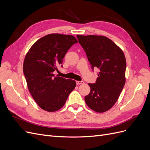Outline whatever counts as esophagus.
<instances>
[{"mask_svg":"<svg viewBox=\"0 0 150 150\" xmlns=\"http://www.w3.org/2000/svg\"><path fill=\"white\" fill-rule=\"evenodd\" d=\"M84 84V81H76V84L77 85H79V84Z\"/></svg>","mask_w":150,"mask_h":150,"instance_id":"obj_1","label":"esophagus"}]
</instances>
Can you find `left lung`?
<instances>
[{
    "label": "left lung",
    "instance_id": "8db88e82",
    "mask_svg": "<svg viewBox=\"0 0 150 150\" xmlns=\"http://www.w3.org/2000/svg\"><path fill=\"white\" fill-rule=\"evenodd\" d=\"M93 69L98 68L95 83L84 98L88 106L98 112L111 109L118 99L126 82V62L122 50L111 39L102 35H77Z\"/></svg>",
    "mask_w": 150,
    "mask_h": 150
}]
</instances>
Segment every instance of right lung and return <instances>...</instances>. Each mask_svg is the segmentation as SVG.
<instances>
[{"label":"right lung","mask_w":150,"mask_h":150,"mask_svg":"<svg viewBox=\"0 0 150 150\" xmlns=\"http://www.w3.org/2000/svg\"><path fill=\"white\" fill-rule=\"evenodd\" d=\"M78 42L71 35L51 34L38 40L24 59L23 71L30 93L38 105L48 112L59 110L75 88L74 80L55 76L63 58Z\"/></svg>","instance_id":"right-lung-1"}]
</instances>
